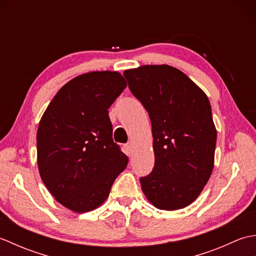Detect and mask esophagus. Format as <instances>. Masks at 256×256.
<instances>
[{"mask_svg": "<svg viewBox=\"0 0 256 256\" xmlns=\"http://www.w3.org/2000/svg\"><path fill=\"white\" fill-rule=\"evenodd\" d=\"M125 153H126L128 156H131L133 153V144L132 143H128L125 145Z\"/></svg>", "mask_w": 256, "mask_h": 256, "instance_id": "obj_1", "label": "esophagus"}]
</instances>
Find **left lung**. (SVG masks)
Returning <instances> with one entry per match:
<instances>
[{
	"mask_svg": "<svg viewBox=\"0 0 256 256\" xmlns=\"http://www.w3.org/2000/svg\"><path fill=\"white\" fill-rule=\"evenodd\" d=\"M123 74L148 112L154 138L155 166L140 178L142 192L157 209H182L198 198L214 170L216 130L208 96L168 64Z\"/></svg>",
	"mask_w": 256,
	"mask_h": 256,
	"instance_id": "obj_1",
	"label": "left lung"
}]
</instances>
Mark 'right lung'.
Returning <instances> with one entry per match:
<instances>
[{"label": "right lung", "mask_w": 256, "mask_h": 256, "mask_svg": "<svg viewBox=\"0 0 256 256\" xmlns=\"http://www.w3.org/2000/svg\"><path fill=\"white\" fill-rule=\"evenodd\" d=\"M126 88L118 72L82 74L52 98L37 130L42 182L67 209L84 214L108 197L128 157L113 142L108 108Z\"/></svg>", "instance_id": "obj_1"}]
</instances>
